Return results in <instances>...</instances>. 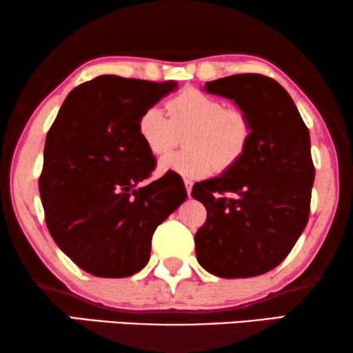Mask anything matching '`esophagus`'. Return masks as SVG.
Wrapping results in <instances>:
<instances>
[{
	"instance_id": "1",
	"label": "esophagus",
	"mask_w": 353,
	"mask_h": 353,
	"mask_svg": "<svg viewBox=\"0 0 353 353\" xmlns=\"http://www.w3.org/2000/svg\"><path fill=\"white\" fill-rule=\"evenodd\" d=\"M185 188H186V192H188V196L191 197V191H192V181H190V180H185Z\"/></svg>"
}]
</instances>
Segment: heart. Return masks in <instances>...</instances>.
<instances>
[{
    "instance_id": "obj_1",
    "label": "heart",
    "mask_w": 353,
    "mask_h": 353,
    "mask_svg": "<svg viewBox=\"0 0 353 353\" xmlns=\"http://www.w3.org/2000/svg\"><path fill=\"white\" fill-rule=\"evenodd\" d=\"M170 119L157 105L139 115L137 130L144 148L163 156L186 134L188 151L173 152L159 162V172L199 180L215 170H226L243 157L252 137L250 120L241 109L197 88H186L167 103Z\"/></svg>"
}]
</instances>
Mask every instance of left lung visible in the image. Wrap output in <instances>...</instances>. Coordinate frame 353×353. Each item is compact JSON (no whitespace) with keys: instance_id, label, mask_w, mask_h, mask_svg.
<instances>
[{"instance_id":"obj_1","label":"left lung","mask_w":353,"mask_h":353,"mask_svg":"<svg viewBox=\"0 0 353 353\" xmlns=\"http://www.w3.org/2000/svg\"><path fill=\"white\" fill-rule=\"evenodd\" d=\"M204 90L233 99L252 137L233 167L192 188L207 210L194 238L197 262L220 278L259 276L288 257L307 226L315 180L310 133L288 91L270 77L230 75Z\"/></svg>"}]
</instances>
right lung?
Masks as SVG:
<instances>
[{
    "mask_svg": "<svg viewBox=\"0 0 353 353\" xmlns=\"http://www.w3.org/2000/svg\"><path fill=\"white\" fill-rule=\"evenodd\" d=\"M175 88L173 80L96 77L70 91L46 134L38 183L46 226L86 273H138L149 262L154 231L186 199L173 175L144 183L156 157L137 130L143 110Z\"/></svg>",
    "mask_w": 353,
    "mask_h": 353,
    "instance_id": "obj_1",
    "label": "right lung"
}]
</instances>
